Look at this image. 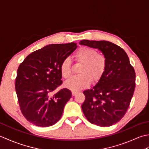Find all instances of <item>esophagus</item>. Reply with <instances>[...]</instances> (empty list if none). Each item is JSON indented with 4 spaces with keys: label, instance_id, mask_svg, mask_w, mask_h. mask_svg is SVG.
I'll return each instance as SVG.
<instances>
[{
    "label": "esophagus",
    "instance_id": "34e87169",
    "mask_svg": "<svg viewBox=\"0 0 149 149\" xmlns=\"http://www.w3.org/2000/svg\"><path fill=\"white\" fill-rule=\"evenodd\" d=\"M77 93H78L77 91H72V94L73 96H75Z\"/></svg>",
    "mask_w": 149,
    "mask_h": 149
}]
</instances>
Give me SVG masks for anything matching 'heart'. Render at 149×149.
Masks as SVG:
<instances>
[{
    "mask_svg": "<svg viewBox=\"0 0 149 149\" xmlns=\"http://www.w3.org/2000/svg\"><path fill=\"white\" fill-rule=\"evenodd\" d=\"M77 61L82 63L79 68L80 74L74 75L66 81L65 86L69 90L78 91L88 87L91 83L99 81L106 70L107 61L106 57L90 47H83L79 49L75 54ZM62 76L67 79L70 77L71 60L66 57L59 66Z\"/></svg>",
    "mask_w": 149,
    "mask_h": 149,
    "instance_id": "b5f03b06",
    "label": "heart"
}]
</instances>
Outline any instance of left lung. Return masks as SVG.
Returning a JSON list of instances; mask_svg holds the SVG:
<instances>
[{
    "instance_id": "obj_1",
    "label": "left lung",
    "mask_w": 149,
    "mask_h": 149,
    "mask_svg": "<svg viewBox=\"0 0 149 149\" xmlns=\"http://www.w3.org/2000/svg\"><path fill=\"white\" fill-rule=\"evenodd\" d=\"M80 45L97 49L106 57V70L99 82L83 91L82 104L84 116L90 123L108 127L125 115L135 89V71L121 47L107 41H80Z\"/></svg>"
}]
</instances>
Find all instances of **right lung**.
Listing matches in <instances>:
<instances>
[{
  "label": "right lung",
  "instance_id": "add662e5",
  "mask_svg": "<svg viewBox=\"0 0 149 149\" xmlns=\"http://www.w3.org/2000/svg\"><path fill=\"white\" fill-rule=\"evenodd\" d=\"M77 43L50 44L28 55L18 66L15 90L25 118L39 127L54 125L72 97L63 88L54 93L63 83L59 66L77 48Z\"/></svg>",
  "mask_w": 149,
  "mask_h": 149
}]
</instances>
